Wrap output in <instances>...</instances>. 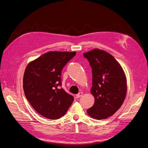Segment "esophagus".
Masks as SVG:
<instances>
[{"label": "esophagus", "instance_id": "obj_1", "mask_svg": "<svg viewBox=\"0 0 148 148\" xmlns=\"http://www.w3.org/2000/svg\"><path fill=\"white\" fill-rule=\"evenodd\" d=\"M83 95V92H79V94H77L76 95V97L77 98H79V97H80L81 96Z\"/></svg>", "mask_w": 148, "mask_h": 148}]
</instances>
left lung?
Wrapping results in <instances>:
<instances>
[{
  "label": "left lung",
  "instance_id": "1",
  "mask_svg": "<svg viewBox=\"0 0 148 148\" xmlns=\"http://www.w3.org/2000/svg\"><path fill=\"white\" fill-rule=\"evenodd\" d=\"M92 68L94 105L87 110L90 117L101 120L116 112L125 99L127 80L124 71L114 57L103 50L94 49L83 54Z\"/></svg>",
  "mask_w": 148,
  "mask_h": 148
}]
</instances>
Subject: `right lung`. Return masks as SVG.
Here are the masks:
<instances>
[{
	"label": "right lung",
	"instance_id": "obj_1",
	"mask_svg": "<svg viewBox=\"0 0 148 148\" xmlns=\"http://www.w3.org/2000/svg\"><path fill=\"white\" fill-rule=\"evenodd\" d=\"M76 53L49 51L30 62L25 70L23 88L25 97L39 114L49 119L63 116L74 101L61 86L63 68Z\"/></svg>",
	"mask_w": 148,
	"mask_h": 148
}]
</instances>
